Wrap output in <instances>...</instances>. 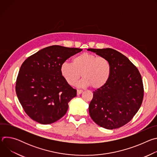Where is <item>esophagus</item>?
<instances>
[{"label":"esophagus","mask_w":157,"mask_h":157,"mask_svg":"<svg viewBox=\"0 0 157 157\" xmlns=\"http://www.w3.org/2000/svg\"><path fill=\"white\" fill-rule=\"evenodd\" d=\"M82 93V90H81V89H78V90H77V94L78 95L81 94Z\"/></svg>","instance_id":"esophagus-1"}]
</instances>
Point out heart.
<instances>
[{
    "instance_id": "obj_1",
    "label": "heart",
    "mask_w": 157,
    "mask_h": 157,
    "mask_svg": "<svg viewBox=\"0 0 157 157\" xmlns=\"http://www.w3.org/2000/svg\"><path fill=\"white\" fill-rule=\"evenodd\" d=\"M60 73L70 85L75 84L81 75L83 78L80 83L81 86H91L93 89H99L109 79L111 65L105 57L83 53L75 56L72 63L63 62L60 66Z\"/></svg>"
}]
</instances>
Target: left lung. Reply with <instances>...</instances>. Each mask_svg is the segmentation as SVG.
<instances>
[{"mask_svg": "<svg viewBox=\"0 0 157 157\" xmlns=\"http://www.w3.org/2000/svg\"><path fill=\"white\" fill-rule=\"evenodd\" d=\"M87 50L105 57L111 65L108 82L93 92L89 115L96 124L106 129L122 127L132 120L142 105L144 90L140 73L125 56L114 49Z\"/></svg>", "mask_w": 157, "mask_h": 157, "instance_id": "left-lung-1", "label": "left lung"}]
</instances>
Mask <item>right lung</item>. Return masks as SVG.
I'll use <instances>...</instances> for the list:
<instances>
[{"label":"right lung","mask_w":157,"mask_h":157,"mask_svg":"<svg viewBox=\"0 0 157 157\" xmlns=\"http://www.w3.org/2000/svg\"><path fill=\"white\" fill-rule=\"evenodd\" d=\"M77 48L53 45L28 57L18 72L15 91L26 114L41 124H52L65 115L76 90L66 82L61 64L81 52Z\"/></svg>","instance_id":"obj_1"}]
</instances>
